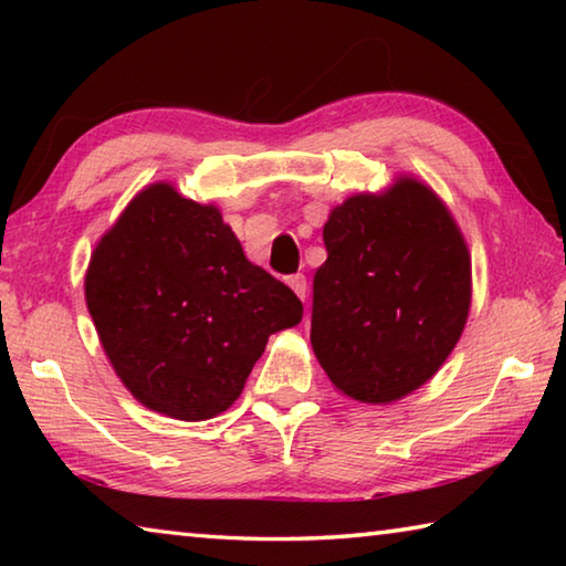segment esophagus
I'll return each mask as SVG.
<instances>
[{
    "instance_id": "1",
    "label": "esophagus",
    "mask_w": 566,
    "mask_h": 566,
    "mask_svg": "<svg viewBox=\"0 0 566 566\" xmlns=\"http://www.w3.org/2000/svg\"><path fill=\"white\" fill-rule=\"evenodd\" d=\"M286 284L292 286L294 294L300 296V300H304V296H306V276L304 274H292L290 280H286Z\"/></svg>"
}]
</instances>
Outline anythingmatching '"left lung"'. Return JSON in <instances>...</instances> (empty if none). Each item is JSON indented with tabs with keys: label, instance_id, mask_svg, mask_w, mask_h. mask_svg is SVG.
Listing matches in <instances>:
<instances>
[{
	"label": "left lung",
	"instance_id": "1",
	"mask_svg": "<svg viewBox=\"0 0 566 566\" xmlns=\"http://www.w3.org/2000/svg\"><path fill=\"white\" fill-rule=\"evenodd\" d=\"M322 234L312 349L339 395L391 405L427 385L462 337L472 306L462 229L432 187L401 175L344 199Z\"/></svg>",
	"mask_w": 566,
	"mask_h": 566
}]
</instances>
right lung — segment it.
Segmentation results:
<instances>
[{
	"mask_svg": "<svg viewBox=\"0 0 566 566\" xmlns=\"http://www.w3.org/2000/svg\"><path fill=\"white\" fill-rule=\"evenodd\" d=\"M84 300L132 397L171 419L205 421L242 395L274 332L304 306L244 256L214 205L147 185L94 247Z\"/></svg>",
	"mask_w": 566,
	"mask_h": 566,
	"instance_id": "1",
	"label": "right lung"
}]
</instances>
